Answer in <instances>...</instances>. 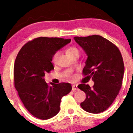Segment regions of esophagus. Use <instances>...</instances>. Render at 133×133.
Returning <instances> with one entry per match:
<instances>
[{
	"instance_id": "obj_1",
	"label": "esophagus",
	"mask_w": 133,
	"mask_h": 133,
	"mask_svg": "<svg viewBox=\"0 0 133 133\" xmlns=\"http://www.w3.org/2000/svg\"><path fill=\"white\" fill-rule=\"evenodd\" d=\"M78 89L77 87V85L74 84L72 85V91H75V90H78Z\"/></svg>"
}]
</instances>
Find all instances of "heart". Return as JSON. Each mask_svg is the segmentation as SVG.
Instances as JSON below:
<instances>
[{
    "label": "heart",
    "instance_id": "heart-1",
    "mask_svg": "<svg viewBox=\"0 0 133 133\" xmlns=\"http://www.w3.org/2000/svg\"><path fill=\"white\" fill-rule=\"evenodd\" d=\"M66 52L69 56L72 57L76 54H79V50L78 48H76V47L71 46L67 49ZM59 51H57V52H55V54L53 55L52 58V61L54 64H56L59 58ZM74 79H75V77L73 76V75L69 77V79H70V80H74Z\"/></svg>",
    "mask_w": 133,
    "mask_h": 133
}]
</instances>
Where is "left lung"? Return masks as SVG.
<instances>
[{"label":"left lung","mask_w":133,"mask_h":133,"mask_svg":"<svg viewBox=\"0 0 133 133\" xmlns=\"http://www.w3.org/2000/svg\"><path fill=\"white\" fill-rule=\"evenodd\" d=\"M74 38L88 56L83 75L95 82L92 87L85 83L78 85L86 95L80 105L85 111L99 114L107 110L119 93L124 73L123 59L118 47L101 36Z\"/></svg>","instance_id":"1"}]
</instances>
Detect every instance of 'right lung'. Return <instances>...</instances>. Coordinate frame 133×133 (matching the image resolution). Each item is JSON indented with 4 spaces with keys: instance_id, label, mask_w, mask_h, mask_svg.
Here are the masks:
<instances>
[{
    "instance_id": "add662e5",
    "label": "right lung",
    "mask_w": 133,
    "mask_h": 133,
    "mask_svg": "<svg viewBox=\"0 0 133 133\" xmlns=\"http://www.w3.org/2000/svg\"><path fill=\"white\" fill-rule=\"evenodd\" d=\"M71 39L40 37L22 47L16 57L14 68V87L27 111L40 119L54 117L59 112L61 99L70 92L69 83L45 82L47 72L54 69L52 58Z\"/></svg>"
}]
</instances>
